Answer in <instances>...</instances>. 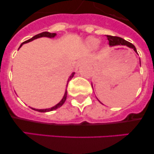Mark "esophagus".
<instances>
[{
	"instance_id": "obj_1",
	"label": "esophagus",
	"mask_w": 154,
	"mask_h": 154,
	"mask_svg": "<svg viewBox=\"0 0 154 154\" xmlns=\"http://www.w3.org/2000/svg\"><path fill=\"white\" fill-rule=\"evenodd\" d=\"M80 62H79V63H77V66H79V65H80Z\"/></svg>"
}]
</instances>
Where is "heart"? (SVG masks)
Returning <instances> with one entry per match:
<instances>
[{
	"instance_id": "1",
	"label": "heart",
	"mask_w": 154,
	"mask_h": 154,
	"mask_svg": "<svg viewBox=\"0 0 154 154\" xmlns=\"http://www.w3.org/2000/svg\"><path fill=\"white\" fill-rule=\"evenodd\" d=\"M87 42H88V44H89L90 45L95 46V45H97V43H98V41H97V40L96 39V38H89L88 39V41H87Z\"/></svg>"
}]
</instances>
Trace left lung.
Masks as SVG:
<instances>
[{
    "label": "left lung",
    "mask_w": 154,
    "mask_h": 154,
    "mask_svg": "<svg viewBox=\"0 0 154 154\" xmlns=\"http://www.w3.org/2000/svg\"><path fill=\"white\" fill-rule=\"evenodd\" d=\"M107 39L109 41V45L110 46H115V45H126L127 47H129L132 49L134 50L135 52L137 54V51H136V48L133 45L132 43L126 41L124 38H121L119 36H112V35H106ZM140 66H141V61H140ZM92 86V84H91ZM98 100V99H97Z\"/></svg>",
    "instance_id": "8db88e82"
}]
</instances>
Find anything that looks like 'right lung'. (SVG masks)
<instances>
[{"label": "right lung", "mask_w": 154, "mask_h": 154, "mask_svg": "<svg viewBox=\"0 0 154 154\" xmlns=\"http://www.w3.org/2000/svg\"><path fill=\"white\" fill-rule=\"evenodd\" d=\"M56 35H57V34L56 33H51V32H41V33L39 34H37V35H34L33 37H32L31 38H29V39L27 40V41L24 42L23 43H21V45H20L19 48L22 46V45L25 44V43H27V42H29L32 41V40L34 39H36V38H41V37H48V38H54V37H55ZM74 74L75 73L73 72L72 74H71V76H70L69 77H68V82H67V86H66V87H68V82L70 81V80H71V79L73 78V77H74ZM66 97H67V88L66 89V91H65V94L64 96H63V99L61 100V101L60 102V103H57V105H55L54 106L51 107V108H49V109H34V108H32V109L35 110V111H38V112H51V111H53V110H55L57 109L60 108V106H62L63 105V103H65V101H66Z\"/></svg>", "instance_id": "add662e5"}]
</instances>
